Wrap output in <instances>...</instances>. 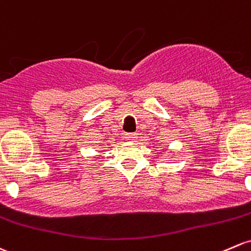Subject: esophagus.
<instances>
[{
	"label": "esophagus",
	"instance_id": "34e87169",
	"mask_svg": "<svg viewBox=\"0 0 251 251\" xmlns=\"http://www.w3.org/2000/svg\"><path fill=\"white\" fill-rule=\"evenodd\" d=\"M137 133H126V136H125V138L127 139L128 142H134L137 139Z\"/></svg>",
	"mask_w": 251,
	"mask_h": 251
}]
</instances>
